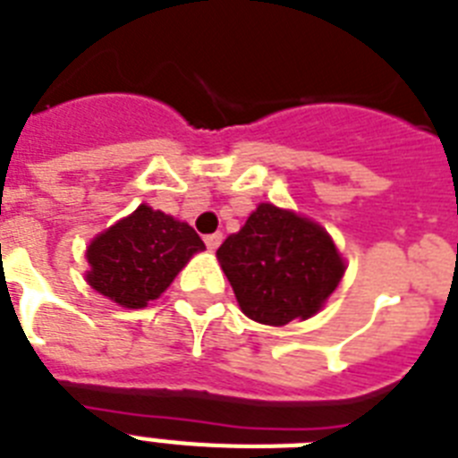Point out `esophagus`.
<instances>
[{"mask_svg":"<svg viewBox=\"0 0 458 458\" xmlns=\"http://www.w3.org/2000/svg\"><path fill=\"white\" fill-rule=\"evenodd\" d=\"M221 242H223L221 233H214V235H207V237H205L207 249H211V251H216V249L221 247Z\"/></svg>","mask_w":458,"mask_h":458,"instance_id":"34e87169","label":"esophagus"}]
</instances>
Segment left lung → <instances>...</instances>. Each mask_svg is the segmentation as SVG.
I'll list each match as a JSON object with an SVG mask.
<instances>
[{
    "instance_id": "1",
    "label": "left lung",
    "mask_w": 458,
    "mask_h": 458,
    "mask_svg": "<svg viewBox=\"0 0 458 458\" xmlns=\"http://www.w3.org/2000/svg\"><path fill=\"white\" fill-rule=\"evenodd\" d=\"M216 256L242 312L267 326L317 314L344 275L328 233L275 205H259Z\"/></svg>"
}]
</instances>
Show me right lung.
Returning <instances> with one entry per match:
<instances>
[{
    "instance_id": "add662e5",
    "label": "right lung",
    "mask_w": 458,
    "mask_h": 458,
    "mask_svg": "<svg viewBox=\"0 0 458 458\" xmlns=\"http://www.w3.org/2000/svg\"><path fill=\"white\" fill-rule=\"evenodd\" d=\"M202 249L205 242L188 223L141 205L92 240L88 284L118 305L146 307Z\"/></svg>"
}]
</instances>
